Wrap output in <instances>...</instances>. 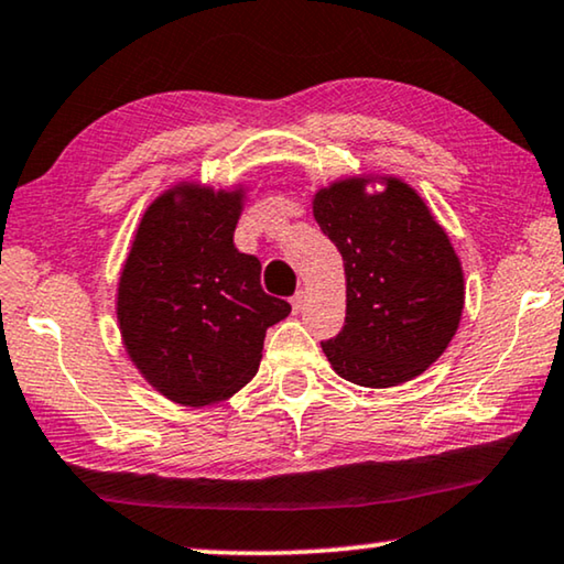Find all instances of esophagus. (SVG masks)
<instances>
[{
	"label": "esophagus",
	"mask_w": 564,
	"mask_h": 564,
	"mask_svg": "<svg viewBox=\"0 0 564 564\" xmlns=\"http://www.w3.org/2000/svg\"><path fill=\"white\" fill-rule=\"evenodd\" d=\"M304 304H306V293H304V291H299L296 296L291 299V308H293V314H299V311L304 308Z\"/></svg>",
	"instance_id": "34e87169"
}]
</instances>
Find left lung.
<instances>
[{
  "mask_svg": "<svg viewBox=\"0 0 564 564\" xmlns=\"http://www.w3.org/2000/svg\"><path fill=\"white\" fill-rule=\"evenodd\" d=\"M311 205L347 275V318L322 344L334 372L375 390L423 375L464 314V268L448 232L400 176H344Z\"/></svg>",
  "mask_w": 564,
  "mask_h": 564,
  "instance_id": "1",
  "label": "left lung"
}]
</instances>
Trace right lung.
<instances>
[{
  "label": "right lung",
  "mask_w": 564,
  "mask_h": 564,
  "mask_svg": "<svg viewBox=\"0 0 564 564\" xmlns=\"http://www.w3.org/2000/svg\"><path fill=\"white\" fill-rule=\"evenodd\" d=\"M242 205V184L176 182L144 209L121 268L126 355L176 405H215L246 388L268 326L291 314L260 289V260L235 248Z\"/></svg>",
  "instance_id": "add662e5"
}]
</instances>
